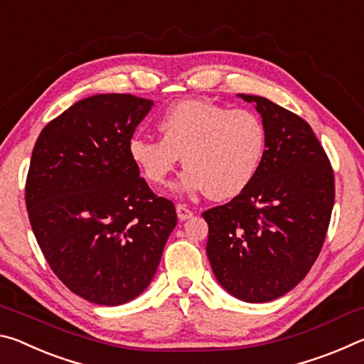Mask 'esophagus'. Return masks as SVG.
<instances>
[{
	"label": "esophagus",
	"mask_w": 364,
	"mask_h": 364,
	"mask_svg": "<svg viewBox=\"0 0 364 364\" xmlns=\"http://www.w3.org/2000/svg\"><path fill=\"white\" fill-rule=\"evenodd\" d=\"M176 215H178V218H180L181 221H184V220H189V218H193V210H191V208L188 207V205H184V204H178L176 205Z\"/></svg>",
	"instance_id": "esophagus-1"
}]
</instances>
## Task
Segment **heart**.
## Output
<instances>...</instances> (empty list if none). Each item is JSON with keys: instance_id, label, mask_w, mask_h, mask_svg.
I'll list each match as a JSON object with an SVG mask.
<instances>
[{"instance_id": "obj_1", "label": "heart", "mask_w": 364, "mask_h": 364, "mask_svg": "<svg viewBox=\"0 0 364 364\" xmlns=\"http://www.w3.org/2000/svg\"><path fill=\"white\" fill-rule=\"evenodd\" d=\"M160 138L136 134L128 143L132 162L152 186H164L180 162L186 170L176 193H208L228 200L247 189L267 154V128L257 114L186 100L173 104L157 122Z\"/></svg>"}]
</instances>
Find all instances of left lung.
Here are the masks:
<instances>
[{
	"label": "left lung",
	"instance_id": "1",
	"mask_svg": "<svg viewBox=\"0 0 364 364\" xmlns=\"http://www.w3.org/2000/svg\"><path fill=\"white\" fill-rule=\"evenodd\" d=\"M254 102L267 128V154L250 186L202 213L207 257L220 286L263 304L299 284L321 252L334 207V171L311 127L267 97Z\"/></svg>",
	"mask_w": 364,
	"mask_h": 364
}]
</instances>
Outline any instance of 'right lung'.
Masks as SVG:
<instances>
[{"instance_id":"add662e5","label":"right lung","mask_w":364,"mask_h":364,"mask_svg":"<svg viewBox=\"0 0 364 364\" xmlns=\"http://www.w3.org/2000/svg\"><path fill=\"white\" fill-rule=\"evenodd\" d=\"M152 106L90 96L49 122L32 152L26 204L36 241L54 274L97 305L127 304L151 284L178 221L128 154Z\"/></svg>"}]
</instances>
